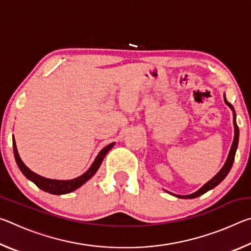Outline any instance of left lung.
Segmentation results:
<instances>
[{"instance_id":"obj_1","label":"left lung","mask_w":251,"mask_h":251,"mask_svg":"<svg viewBox=\"0 0 251 251\" xmlns=\"http://www.w3.org/2000/svg\"><path fill=\"white\" fill-rule=\"evenodd\" d=\"M224 99H225V103H226L232 110V113H233V126H235V136H233V142H232L230 151H229V154H228L226 163H225L223 168L218 172L217 175L212 177L209 181L206 182V184L203 185L201 189H198L197 192H195L194 194H190V195H186V196H181V195H174L173 194L174 196H176L178 198H185V199H192V198L199 197L201 195H203L205 193H207L208 190L215 188L216 186L219 185L220 182H222L225 179V178H226V176L228 175V173L230 172V169L232 167V164H233V159H235L236 151H237V147H238V142H239V128H238L237 123H236L235 109H233L231 104L228 103V100H226V95H224Z\"/></svg>"}]
</instances>
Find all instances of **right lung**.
<instances>
[{
  "mask_svg": "<svg viewBox=\"0 0 251 251\" xmlns=\"http://www.w3.org/2000/svg\"><path fill=\"white\" fill-rule=\"evenodd\" d=\"M114 145H115V143H112L106 147H104L103 150L99 152V155H97V157L95 158L94 163L91 165V167L88 168V171L86 173H84L83 175H80L79 177H76L74 179H70V180H56V179H49V178L37 175V174L33 173L31 169H28L26 166H25L19 155L18 148H16V144L13 138L14 157L20 171L23 173V175L26 177L27 179L33 181L34 184L39 187V188L44 190L46 193H50L53 195H64V194L74 192V190H76L77 188H79L80 186L84 185L88 179H91V178L95 175V173L99 171L100 164L103 163L104 157L110 150H112Z\"/></svg>",
  "mask_w": 251,
  "mask_h": 251,
  "instance_id": "obj_1",
  "label": "right lung"
}]
</instances>
